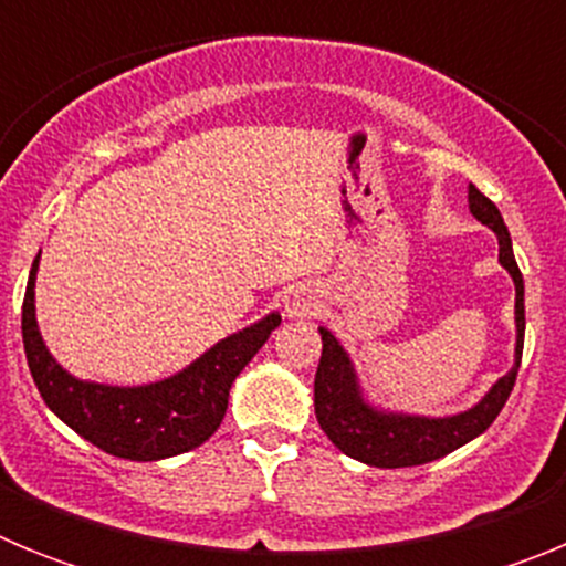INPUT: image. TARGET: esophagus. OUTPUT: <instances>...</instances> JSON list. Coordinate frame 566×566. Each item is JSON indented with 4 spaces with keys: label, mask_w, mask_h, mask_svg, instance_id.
Instances as JSON below:
<instances>
[{
    "label": "esophagus",
    "mask_w": 566,
    "mask_h": 566,
    "mask_svg": "<svg viewBox=\"0 0 566 566\" xmlns=\"http://www.w3.org/2000/svg\"><path fill=\"white\" fill-rule=\"evenodd\" d=\"M314 308H317V297H314L308 289H297V292H292L286 297V317L292 319L306 317V314H312Z\"/></svg>",
    "instance_id": "obj_1"
}]
</instances>
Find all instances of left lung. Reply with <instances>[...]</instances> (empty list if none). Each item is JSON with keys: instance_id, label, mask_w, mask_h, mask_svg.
I'll list each match as a JSON object with an SVG mask.
<instances>
[{"instance_id": "left-lung-1", "label": "left lung", "mask_w": 566, "mask_h": 566, "mask_svg": "<svg viewBox=\"0 0 566 566\" xmlns=\"http://www.w3.org/2000/svg\"><path fill=\"white\" fill-rule=\"evenodd\" d=\"M470 214L493 229L499 238V263L516 283V363L473 408L453 417H413V413L382 411L363 397L352 357L345 354L328 328H319L323 354L314 377V413L319 428L345 457L371 468H413L433 462L476 439L493 424L516 385L524 348V280L513 258V243L496 203L484 198L473 184L468 187Z\"/></svg>"}]
</instances>
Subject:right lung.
<instances>
[{"mask_svg":"<svg viewBox=\"0 0 566 566\" xmlns=\"http://www.w3.org/2000/svg\"><path fill=\"white\" fill-rule=\"evenodd\" d=\"M36 272L39 258L30 269L22 303V339L30 377L36 382L44 405L78 437L109 457L133 462H158L207 442L223 422L234 377L280 326L277 312L266 314L243 332L214 343L192 365L161 382L133 388L87 382L64 371L39 334L33 294Z\"/></svg>","mask_w":566,"mask_h":566,"instance_id":"add662e5","label":"right lung"}]
</instances>
